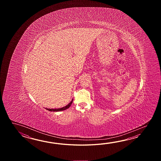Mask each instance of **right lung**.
Returning <instances> with one entry per match:
<instances>
[{
    "mask_svg": "<svg viewBox=\"0 0 161 161\" xmlns=\"http://www.w3.org/2000/svg\"><path fill=\"white\" fill-rule=\"evenodd\" d=\"M72 101H73V99H72V101L70 103H69L68 105H67L66 106H64V107L61 108H58V109H48V108H45V109L48 110L49 111H51V112H60V111H62V110H64L69 108V107L71 105Z\"/></svg>",
    "mask_w": 161,
    "mask_h": 161,
    "instance_id": "obj_1",
    "label": "right lung"
}]
</instances>
